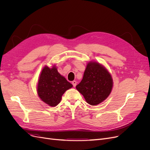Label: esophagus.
I'll use <instances>...</instances> for the list:
<instances>
[{"instance_id": "1", "label": "esophagus", "mask_w": 150, "mask_h": 150, "mask_svg": "<svg viewBox=\"0 0 150 150\" xmlns=\"http://www.w3.org/2000/svg\"><path fill=\"white\" fill-rule=\"evenodd\" d=\"M72 84H73V86H74V87H75L76 85V81H73L72 82Z\"/></svg>"}]
</instances>
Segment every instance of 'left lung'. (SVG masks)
<instances>
[{"mask_svg": "<svg viewBox=\"0 0 150 150\" xmlns=\"http://www.w3.org/2000/svg\"><path fill=\"white\" fill-rule=\"evenodd\" d=\"M76 89L91 105L101 103L109 96L112 88V76L99 63L89 62L84 71L83 80Z\"/></svg>", "mask_w": 150, "mask_h": 150, "instance_id": "8db88e82", "label": "left lung"}]
</instances>
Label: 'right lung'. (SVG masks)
Wrapping results in <instances>:
<instances>
[{
	"mask_svg": "<svg viewBox=\"0 0 150 150\" xmlns=\"http://www.w3.org/2000/svg\"><path fill=\"white\" fill-rule=\"evenodd\" d=\"M72 86L58 72L55 66L52 69L45 66L39 76L37 91L39 97L46 104L56 106L61 101L63 93Z\"/></svg>",
	"mask_w": 150,
	"mask_h": 150,
	"instance_id": "add662e5",
	"label": "right lung"
}]
</instances>
